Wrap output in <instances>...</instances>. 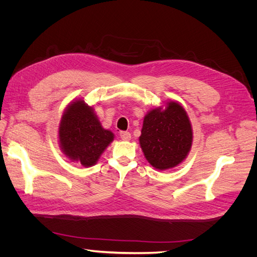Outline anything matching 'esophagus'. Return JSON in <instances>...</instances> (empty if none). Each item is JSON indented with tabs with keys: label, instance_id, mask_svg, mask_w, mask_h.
<instances>
[{
	"label": "esophagus",
	"instance_id": "obj_1",
	"mask_svg": "<svg viewBox=\"0 0 257 257\" xmlns=\"http://www.w3.org/2000/svg\"><path fill=\"white\" fill-rule=\"evenodd\" d=\"M120 137L123 139V141H130L131 134L128 133V132H121Z\"/></svg>",
	"mask_w": 257,
	"mask_h": 257
}]
</instances>
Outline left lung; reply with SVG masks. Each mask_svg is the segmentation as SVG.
<instances>
[{
    "label": "left lung",
    "instance_id": "8db88e82",
    "mask_svg": "<svg viewBox=\"0 0 257 257\" xmlns=\"http://www.w3.org/2000/svg\"><path fill=\"white\" fill-rule=\"evenodd\" d=\"M192 142L191 122L180 104L168 102L165 109L154 108L146 114L139 144L154 168L165 170L180 164Z\"/></svg>",
    "mask_w": 257,
    "mask_h": 257
}]
</instances>
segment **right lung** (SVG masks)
Segmentation results:
<instances>
[{
	"mask_svg": "<svg viewBox=\"0 0 257 257\" xmlns=\"http://www.w3.org/2000/svg\"><path fill=\"white\" fill-rule=\"evenodd\" d=\"M112 141V132L102 127L93 108L84 100L68 105L60 122L59 142L69 160L84 167L93 166Z\"/></svg>",
	"mask_w": 257,
	"mask_h": 257,
	"instance_id": "right-lung-1",
	"label": "right lung"
}]
</instances>
